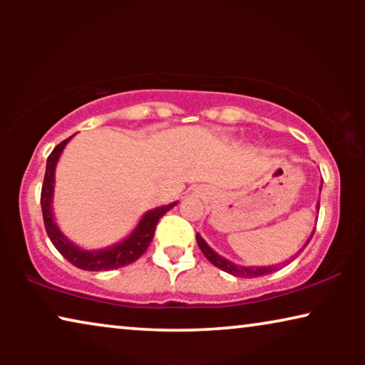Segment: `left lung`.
<instances>
[{
	"mask_svg": "<svg viewBox=\"0 0 365 365\" xmlns=\"http://www.w3.org/2000/svg\"><path fill=\"white\" fill-rule=\"evenodd\" d=\"M321 189H322V186H321ZM317 209H319V204H317ZM312 236H314V231H312L311 236H309L306 244H304V246H302V249L307 246ZM196 241H197L199 249H201L202 254H204V256H206V259H207L209 262L214 264V266L221 269V271L227 272V274H232V276H236V277H249V279H251V277L266 276V274H271V272L277 271V269L281 267V264H279V266H261V267H259V266H251V267L237 266V264L227 261L226 257L219 256V254H217L216 251H214V249H211V246H209V244H207L206 241H204V239H202L201 236H199V234H196ZM302 249H299L297 254H294V256H292V259L297 257L299 252H302ZM284 264H286V262H282V266H284Z\"/></svg>",
	"mask_w": 365,
	"mask_h": 365,
	"instance_id": "8db88e82",
	"label": "left lung"
}]
</instances>
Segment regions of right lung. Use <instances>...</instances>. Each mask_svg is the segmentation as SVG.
I'll use <instances>...</instances> for the list:
<instances>
[{"mask_svg":"<svg viewBox=\"0 0 365 365\" xmlns=\"http://www.w3.org/2000/svg\"><path fill=\"white\" fill-rule=\"evenodd\" d=\"M71 138L59 143L58 146L53 149V153L49 154L46 161V173H44V181L41 189V209L48 237L51 239L53 246L58 249L59 254H61L64 259H68L73 266L83 269V271H113V269L128 266V264L138 261V259L146 252V249L149 247V244H151L154 237L158 221L169 211V209L176 206L178 201L148 211L141 219H139L138 226L133 229V232L129 234L126 239H123V241L113 244V246L104 249H91V251L76 246V244L69 241V239L61 232V229L58 227L56 221H54L53 214L54 171H56V164L59 161L63 149L66 148V144L69 141H71Z\"/></svg>","mask_w":365,"mask_h":365,"instance_id":"obj_1","label":"right lung"}]
</instances>
